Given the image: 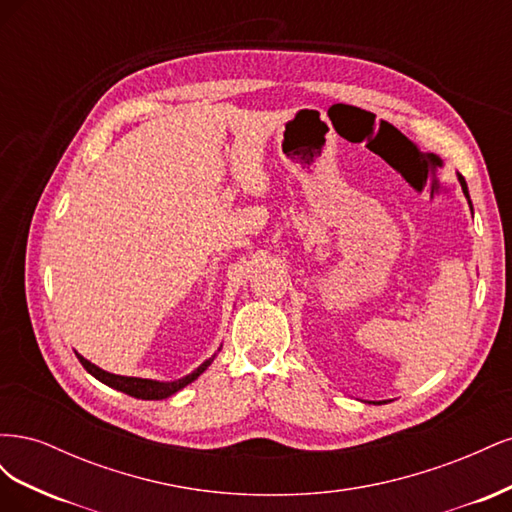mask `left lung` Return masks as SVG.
I'll return each mask as SVG.
<instances>
[{
	"label": "left lung",
	"mask_w": 512,
	"mask_h": 512,
	"mask_svg": "<svg viewBox=\"0 0 512 512\" xmlns=\"http://www.w3.org/2000/svg\"><path fill=\"white\" fill-rule=\"evenodd\" d=\"M459 183H461V190H463V194H466V198L470 200V194H468V185H466V179H463L461 175H459ZM470 207H472V203H470Z\"/></svg>",
	"instance_id": "8db88e82"
}]
</instances>
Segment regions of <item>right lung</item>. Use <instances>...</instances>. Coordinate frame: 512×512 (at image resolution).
Here are the masks:
<instances>
[{
	"label": "right lung",
	"instance_id": "obj_1",
	"mask_svg": "<svg viewBox=\"0 0 512 512\" xmlns=\"http://www.w3.org/2000/svg\"><path fill=\"white\" fill-rule=\"evenodd\" d=\"M76 356H79L81 365L89 371L91 376L98 378L104 384H108V386H111V389H117V391L126 393L130 397H136V399H166L170 395H175L177 391L183 389V386H188L192 380H196L200 374H203V371L213 361V356H211L209 361H205L196 371H192L190 376H185V378H181L177 382H156V380H145V378H128V376L108 374V371H104V369L96 367L94 363H89L87 359H83L81 354H76Z\"/></svg>",
	"mask_w": 512,
	"mask_h": 512
}]
</instances>
